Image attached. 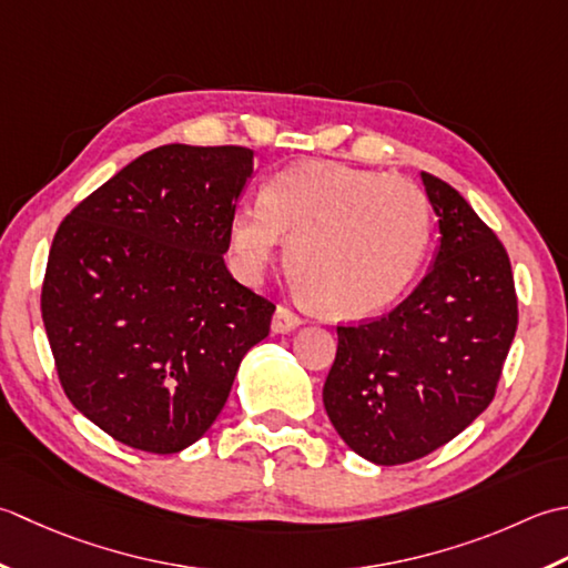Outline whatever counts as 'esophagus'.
Returning <instances> with one entry per match:
<instances>
[{
  "label": "esophagus",
  "instance_id": "1",
  "mask_svg": "<svg viewBox=\"0 0 568 568\" xmlns=\"http://www.w3.org/2000/svg\"><path fill=\"white\" fill-rule=\"evenodd\" d=\"M301 326V316L294 314L288 306H276L274 318H272V331L274 333H288Z\"/></svg>",
  "mask_w": 568,
  "mask_h": 568
}]
</instances>
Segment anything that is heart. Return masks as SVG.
Wrapping results in <instances>:
<instances>
[{
  "instance_id": "obj_1",
  "label": "heart",
  "mask_w": 568,
  "mask_h": 568,
  "mask_svg": "<svg viewBox=\"0 0 568 568\" xmlns=\"http://www.w3.org/2000/svg\"><path fill=\"white\" fill-rule=\"evenodd\" d=\"M288 240L286 272L323 314L363 318L397 301L416 280L432 242V205L412 179L343 164L276 173L260 203L230 215V252L245 276Z\"/></svg>"
}]
</instances>
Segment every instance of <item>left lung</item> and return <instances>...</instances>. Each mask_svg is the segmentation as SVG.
<instances>
[{"label": "left lung", "instance_id": "obj_1", "mask_svg": "<svg viewBox=\"0 0 568 568\" xmlns=\"http://www.w3.org/2000/svg\"><path fill=\"white\" fill-rule=\"evenodd\" d=\"M422 181L442 233L434 267L387 316L338 326L323 385L335 432L377 466L429 456L485 412L517 331L503 242L446 181Z\"/></svg>", "mask_w": 568, "mask_h": 568}]
</instances>
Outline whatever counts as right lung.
Segmentation results:
<instances>
[{
    "label": "right lung",
    "instance_id": "obj_1",
    "mask_svg": "<svg viewBox=\"0 0 568 568\" xmlns=\"http://www.w3.org/2000/svg\"><path fill=\"white\" fill-rule=\"evenodd\" d=\"M252 149L164 144L55 230L41 316L65 397L114 442L179 454L211 429L274 304L227 272Z\"/></svg>",
    "mask_w": 568,
    "mask_h": 568
}]
</instances>
